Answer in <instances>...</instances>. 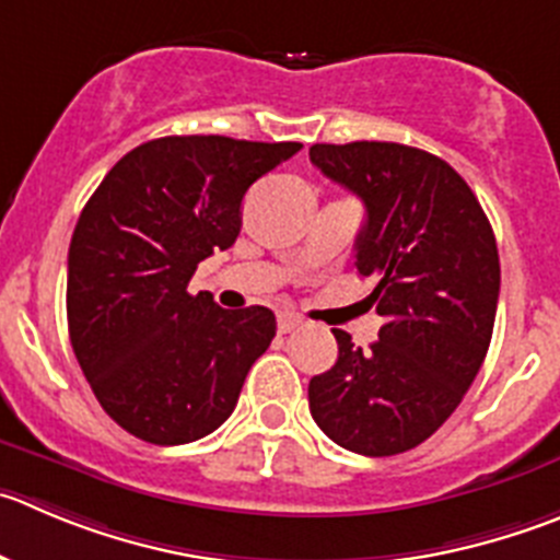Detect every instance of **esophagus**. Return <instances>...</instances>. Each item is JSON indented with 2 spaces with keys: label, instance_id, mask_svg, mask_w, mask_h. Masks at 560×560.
<instances>
[{
  "label": "esophagus",
  "instance_id": "esophagus-1",
  "mask_svg": "<svg viewBox=\"0 0 560 560\" xmlns=\"http://www.w3.org/2000/svg\"><path fill=\"white\" fill-rule=\"evenodd\" d=\"M302 324V318L296 316V313H280V316H277V329H280V332H291V329H296Z\"/></svg>",
  "mask_w": 560,
  "mask_h": 560
}]
</instances>
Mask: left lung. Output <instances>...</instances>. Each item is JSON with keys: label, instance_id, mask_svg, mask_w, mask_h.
Instances as JSON below:
<instances>
[{"label": "left lung", "instance_id": "obj_1", "mask_svg": "<svg viewBox=\"0 0 560 560\" xmlns=\"http://www.w3.org/2000/svg\"><path fill=\"white\" fill-rule=\"evenodd\" d=\"M311 162L365 206L357 271L385 318L369 351L332 329L338 360L307 385L311 415L340 448L393 456L429 440L472 385L492 340L500 258L459 173L398 142L313 145Z\"/></svg>", "mask_w": 560, "mask_h": 560}]
</instances>
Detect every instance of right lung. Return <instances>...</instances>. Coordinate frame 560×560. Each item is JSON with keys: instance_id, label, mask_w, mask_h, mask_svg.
<instances>
[{"instance_id": "add662e5", "label": "right lung", "mask_w": 560, "mask_h": 560, "mask_svg": "<svg viewBox=\"0 0 560 560\" xmlns=\"http://www.w3.org/2000/svg\"><path fill=\"white\" fill-rule=\"evenodd\" d=\"M300 142L220 135L142 142L106 173L68 249V335L104 412L153 445H184L231 418L277 332L269 307L191 296L197 264L242 231L249 186Z\"/></svg>"}]
</instances>
